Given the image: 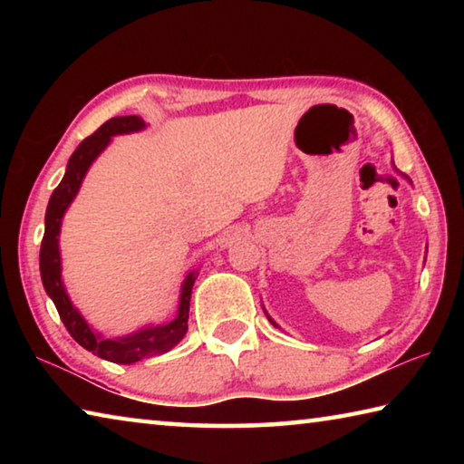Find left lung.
<instances>
[{
	"label": "left lung",
	"instance_id": "1",
	"mask_svg": "<svg viewBox=\"0 0 464 464\" xmlns=\"http://www.w3.org/2000/svg\"><path fill=\"white\" fill-rule=\"evenodd\" d=\"M266 315H268V313H266ZM268 319H270V324H272V325H274V327H278V325H276V321H274V319H272V317H270V315H268Z\"/></svg>",
	"mask_w": 464,
	"mask_h": 464
}]
</instances>
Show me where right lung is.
Listing matches in <instances>:
<instances>
[{
	"label": "right lung",
	"mask_w": 464,
	"mask_h": 464,
	"mask_svg": "<svg viewBox=\"0 0 464 464\" xmlns=\"http://www.w3.org/2000/svg\"><path fill=\"white\" fill-rule=\"evenodd\" d=\"M143 129L145 122L143 119H139V116H114V119L102 124L93 135L82 140L80 147H77L73 155L69 157L65 176H63L61 184L53 190L49 207H46L44 237L41 243L43 286L46 290V295L53 298L54 307H57L59 317L63 324H65L67 332L72 334L73 340L80 343L82 348L108 360V362L116 364H132L149 356L166 354V352H169L179 340H182L188 332V311H190L192 286L196 276H198V270L186 274L182 290H179L176 319H171L169 324L143 327L130 335L112 337V340H104L98 332H93L92 325H88V321L82 317V313L73 307L72 301H69L67 290L63 286L59 251L63 215H65L69 204L73 202L75 194L80 192V186L85 174H88L93 160L108 147L110 139L114 135H127V132H137Z\"/></svg>",
	"instance_id": "add662e5"
}]
</instances>
